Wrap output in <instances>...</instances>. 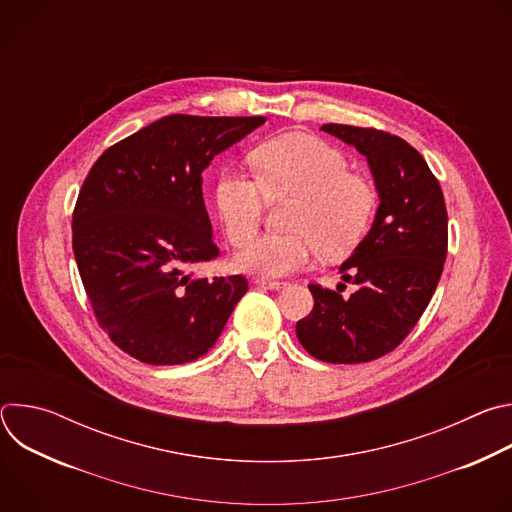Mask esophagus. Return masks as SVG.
<instances>
[{
    "mask_svg": "<svg viewBox=\"0 0 512 512\" xmlns=\"http://www.w3.org/2000/svg\"><path fill=\"white\" fill-rule=\"evenodd\" d=\"M255 283H257V285H261V287H267V289H281V287H285V285H287L285 281L267 279V277H257V279H255Z\"/></svg>",
    "mask_w": 512,
    "mask_h": 512,
    "instance_id": "obj_1",
    "label": "esophagus"
}]
</instances>
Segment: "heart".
<instances>
[{"label": "heart", "instance_id": "1", "mask_svg": "<svg viewBox=\"0 0 512 512\" xmlns=\"http://www.w3.org/2000/svg\"><path fill=\"white\" fill-rule=\"evenodd\" d=\"M261 180L237 164L216 172L212 198L233 245L259 229L269 196H298L289 216L294 233H269L235 255V267L281 277L306 267L316 249L326 257L348 253L367 235L377 208L373 184L352 174L350 160L332 143L308 133H283L255 150Z\"/></svg>", "mask_w": 512, "mask_h": 512}]
</instances>
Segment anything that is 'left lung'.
Wrapping results in <instances>:
<instances>
[{
    "instance_id": "obj_1",
    "label": "left lung",
    "mask_w": 512,
    "mask_h": 512,
    "mask_svg": "<svg viewBox=\"0 0 512 512\" xmlns=\"http://www.w3.org/2000/svg\"><path fill=\"white\" fill-rule=\"evenodd\" d=\"M320 129L367 158L381 202L369 233L338 267L356 291L342 298V283H312L314 310L296 334L318 360L369 362L397 348L425 312L444 271L448 210L440 182L405 139L338 123Z\"/></svg>"
}]
</instances>
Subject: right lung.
<instances>
[{
    "label": "right lung",
    "mask_w": 512,
    "mask_h": 512,
    "mask_svg": "<svg viewBox=\"0 0 512 512\" xmlns=\"http://www.w3.org/2000/svg\"><path fill=\"white\" fill-rule=\"evenodd\" d=\"M265 117L168 115L109 148L72 214V251L99 324L148 364L192 362L214 346L247 279L196 277L218 255L202 198L212 158Z\"/></svg>",
    "instance_id": "add662e5"
}]
</instances>
